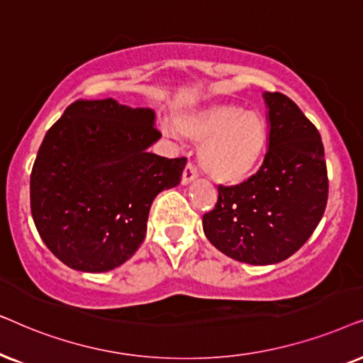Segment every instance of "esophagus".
<instances>
[{
    "label": "esophagus",
    "mask_w": 363,
    "mask_h": 363,
    "mask_svg": "<svg viewBox=\"0 0 363 363\" xmlns=\"http://www.w3.org/2000/svg\"><path fill=\"white\" fill-rule=\"evenodd\" d=\"M197 176H199V174H197V169L192 166V164H187L184 172H182V181H181L182 186H187L191 184V182H194Z\"/></svg>",
    "instance_id": "1"
}]
</instances>
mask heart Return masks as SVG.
<instances>
[{"label":"heart","mask_w":363,"mask_h":363,"mask_svg":"<svg viewBox=\"0 0 363 363\" xmlns=\"http://www.w3.org/2000/svg\"><path fill=\"white\" fill-rule=\"evenodd\" d=\"M167 136L189 139L201 147V166L222 184H239L262 162L269 144L267 121L259 111L235 103H216L179 111Z\"/></svg>","instance_id":"1"}]
</instances>
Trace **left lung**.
Listing matches in <instances>:
<instances>
[{
    "instance_id": "obj_1",
    "label": "left lung",
    "mask_w": 363,
    "mask_h": 363,
    "mask_svg": "<svg viewBox=\"0 0 363 363\" xmlns=\"http://www.w3.org/2000/svg\"><path fill=\"white\" fill-rule=\"evenodd\" d=\"M269 144L257 174L219 186L202 217L206 238L239 262L270 265L296 254L320 222L328 181L317 128L282 93H264Z\"/></svg>"
}]
</instances>
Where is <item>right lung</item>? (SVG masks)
Masks as SVG:
<instances>
[{
    "label": "right lung",
    "mask_w": 363,
    "mask_h": 363,
    "mask_svg": "<svg viewBox=\"0 0 363 363\" xmlns=\"http://www.w3.org/2000/svg\"><path fill=\"white\" fill-rule=\"evenodd\" d=\"M156 113L76 101L51 125L31 172V214L46 247L79 272L119 267L141 247L152 201L181 182L186 157L147 149Z\"/></svg>",
    "instance_id": "right-lung-1"
}]
</instances>
